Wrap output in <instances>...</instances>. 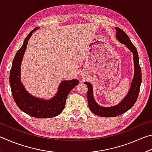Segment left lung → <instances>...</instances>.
Returning a JSON list of instances; mask_svg holds the SVG:
<instances>
[{
  "mask_svg": "<svg viewBox=\"0 0 152 152\" xmlns=\"http://www.w3.org/2000/svg\"><path fill=\"white\" fill-rule=\"evenodd\" d=\"M116 29V38L120 43L125 45L129 50L132 51L133 56L134 64V75L131 84L130 88L127 94L119 104L112 107H102L99 105L94 100L93 95V89L91 83L84 82L88 87L87 99L90 110L98 116L102 117H117L127 112L134 105L137 101L140 86L141 84V71L139 64V56L136 48L131 42L128 35L119 27H115Z\"/></svg>",
  "mask_w": 152,
  "mask_h": 152,
  "instance_id": "obj_1",
  "label": "left lung"
}]
</instances>
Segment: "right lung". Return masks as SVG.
<instances>
[{"label":"right lung","instance_id":"1","mask_svg":"<svg viewBox=\"0 0 152 152\" xmlns=\"http://www.w3.org/2000/svg\"><path fill=\"white\" fill-rule=\"evenodd\" d=\"M38 29L39 27H36L29 33L21 48L16 53L10 72L9 82L12 96L18 107L30 116L43 119L58 116L63 111L69 92L78 85L79 81L73 79L61 82L58 92L50 99L33 96L25 89L20 80L21 61L26 51L28 41L32 36V33Z\"/></svg>","mask_w":152,"mask_h":152}]
</instances>
